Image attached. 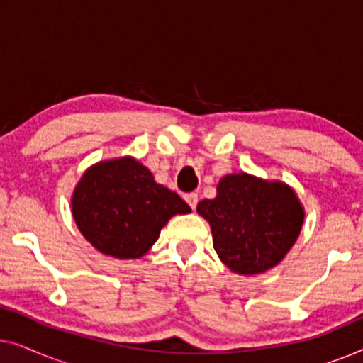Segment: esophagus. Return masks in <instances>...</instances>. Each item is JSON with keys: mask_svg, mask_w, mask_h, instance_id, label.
Returning a JSON list of instances; mask_svg holds the SVG:
<instances>
[{"mask_svg": "<svg viewBox=\"0 0 363 363\" xmlns=\"http://www.w3.org/2000/svg\"><path fill=\"white\" fill-rule=\"evenodd\" d=\"M185 200L188 205H190L191 210H195L196 205H198V195L196 193H188V195H185Z\"/></svg>", "mask_w": 363, "mask_h": 363, "instance_id": "34e87169", "label": "esophagus"}]
</instances>
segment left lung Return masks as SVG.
Masks as SVG:
<instances>
[{"label": "left lung", "mask_w": 363, "mask_h": 363, "mask_svg": "<svg viewBox=\"0 0 363 363\" xmlns=\"http://www.w3.org/2000/svg\"><path fill=\"white\" fill-rule=\"evenodd\" d=\"M196 211L210 223L220 259L240 274H259L276 266L304 221V210L289 186L246 173L223 178L215 200L200 201Z\"/></svg>", "instance_id": "left-lung-1"}]
</instances>
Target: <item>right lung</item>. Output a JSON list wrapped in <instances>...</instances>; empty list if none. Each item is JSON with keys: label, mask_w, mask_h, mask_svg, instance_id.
Instances as JSON below:
<instances>
[{"label": "right lung", "mask_w": 363, "mask_h": 363, "mask_svg": "<svg viewBox=\"0 0 363 363\" xmlns=\"http://www.w3.org/2000/svg\"><path fill=\"white\" fill-rule=\"evenodd\" d=\"M190 211L130 157L89 168L72 196V215L84 238L118 259L145 255L173 215Z\"/></svg>", "instance_id": "1"}]
</instances>
